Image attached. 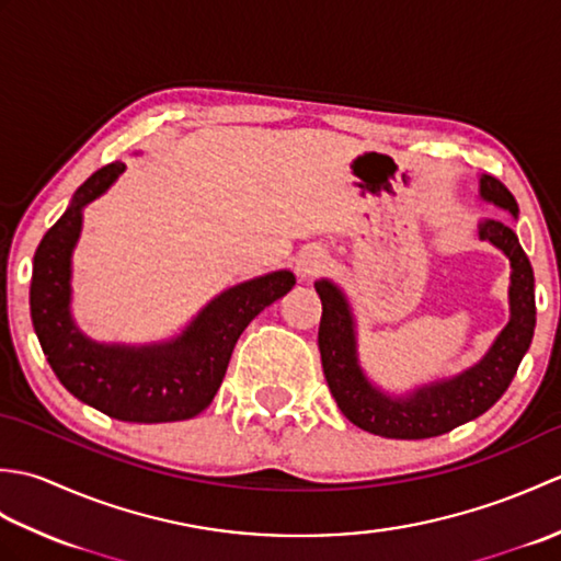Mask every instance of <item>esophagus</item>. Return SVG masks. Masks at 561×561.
<instances>
[{"label": "esophagus", "instance_id": "esophagus-1", "mask_svg": "<svg viewBox=\"0 0 561 561\" xmlns=\"http://www.w3.org/2000/svg\"><path fill=\"white\" fill-rule=\"evenodd\" d=\"M325 267V255L320 250H306V253L299 257V274L304 279L313 277L320 270Z\"/></svg>", "mask_w": 561, "mask_h": 561}]
</instances>
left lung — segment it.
<instances>
[{
    "instance_id": "left-lung-1",
    "label": "left lung",
    "mask_w": 561,
    "mask_h": 561,
    "mask_svg": "<svg viewBox=\"0 0 561 561\" xmlns=\"http://www.w3.org/2000/svg\"><path fill=\"white\" fill-rule=\"evenodd\" d=\"M480 197L518 217L514 195L494 175L480 178ZM478 233L480 241L496 245L511 262L508 323L490 352L468 371L414 388L410 396L392 398L366 378L356 352V325L347 296L330 279L316 282V291L323 301L318 347L325 380L342 414L364 432L408 440L448 434L450 428L490 410L514 380L535 332L533 267L518 236L504 221L484 219Z\"/></svg>"
}]
</instances>
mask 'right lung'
Masks as SVG:
<instances>
[{
  "mask_svg": "<svg viewBox=\"0 0 561 561\" xmlns=\"http://www.w3.org/2000/svg\"><path fill=\"white\" fill-rule=\"evenodd\" d=\"M123 161L103 165L83 183L33 257L31 318L35 335L71 396L121 422L159 424L193 420L217 396L241 332L262 308L291 291L289 270L270 272L221 291L181 335L165 342L103 344L83 335L71 318V253L81 236L83 207L101 197Z\"/></svg>",
  "mask_w": 561,
  "mask_h": 561,
  "instance_id": "right-lung-1",
  "label": "right lung"
}]
</instances>
